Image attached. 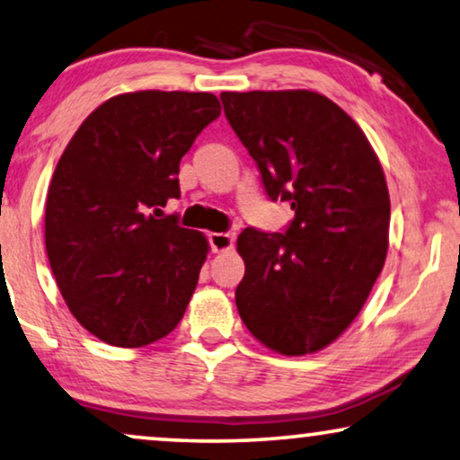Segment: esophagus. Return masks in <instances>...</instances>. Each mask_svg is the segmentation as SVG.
Instances as JSON below:
<instances>
[{
  "instance_id": "1",
  "label": "esophagus",
  "mask_w": 460,
  "mask_h": 460,
  "mask_svg": "<svg viewBox=\"0 0 460 460\" xmlns=\"http://www.w3.org/2000/svg\"><path fill=\"white\" fill-rule=\"evenodd\" d=\"M234 234H226V232H214V234H209V244L214 252H226L230 251L232 246H234Z\"/></svg>"
}]
</instances>
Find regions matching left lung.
Masks as SVG:
<instances>
[{
  "label": "left lung",
  "mask_w": 460,
  "mask_h": 460,
  "mask_svg": "<svg viewBox=\"0 0 460 460\" xmlns=\"http://www.w3.org/2000/svg\"><path fill=\"white\" fill-rule=\"evenodd\" d=\"M219 97L271 201L295 209L286 234L246 228L238 236V313L268 349L311 355L349 328L384 268L390 195L382 164L355 119L315 91Z\"/></svg>",
  "instance_id": "1"
}]
</instances>
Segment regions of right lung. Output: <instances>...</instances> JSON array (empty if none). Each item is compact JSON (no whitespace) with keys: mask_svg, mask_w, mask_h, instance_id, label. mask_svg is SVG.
Masks as SVG:
<instances>
[{"mask_svg":"<svg viewBox=\"0 0 460 460\" xmlns=\"http://www.w3.org/2000/svg\"><path fill=\"white\" fill-rule=\"evenodd\" d=\"M219 111L211 93H124L99 105L59 157L45 249L72 315L99 341L147 346L189 307L209 243L162 208L181 197V159Z\"/></svg>","mask_w":460,"mask_h":460,"instance_id":"right-lung-1","label":"right lung"}]
</instances>
